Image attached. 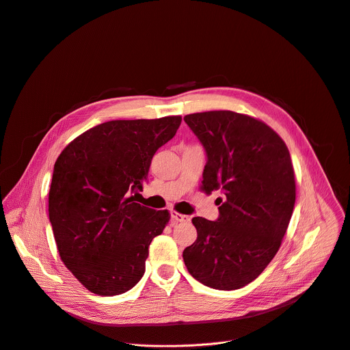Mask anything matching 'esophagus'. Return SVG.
Listing matches in <instances>:
<instances>
[{"instance_id":"1","label":"esophagus","mask_w":350,"mask_h":350,"mask_svg":"<svg viewBox=\"0 0 350 350\" xmlns=\"http://www.w3.org/2000/svg\"><path fill=\"white\" fill-rule=\"evenodd\" d=\"M171 218H172L174 224H182V222H189L190 221V218L187 215H183V214L176 213V211H171Z\"/></svg>"}]
</instances>
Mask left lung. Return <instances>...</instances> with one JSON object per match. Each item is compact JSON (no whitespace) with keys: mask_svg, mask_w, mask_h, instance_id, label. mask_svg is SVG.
Returning a JSON list of instances; mask_svg holds the SVG:
<instances>
[{"mask_svg":"<svg viewBox=\"0 0 350 350\" xmlns=\"http://www.w3.org/2000/svg\"><path fill=\"white\" fill-rule=\"evenodd\" d=\"M206 164L202 191L221 189L219 218L191 219L197 240L183 260L197 282L237 290L265 270L282 245L295 204V176L287 145L263 121L230 110L187 114Z\"/></svg>","mask_w":350,"mask_h":350,"instance_id":"8db88e82","label":"left lung"}]
</instances>
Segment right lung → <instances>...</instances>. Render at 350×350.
Returning <instances> with one entry per match:
<instances>
[{
    "instance_id": "1",
    "label": "right lung",
    "mask_w": 350,
    "mask_h": 350,
    "mask_svg": "<svg viewBox=\"0 0 350 350\" xmlns=\"http://www.w3.org/2000/svg\"><path fill=\"white\" fill-rule=\"evenodd\" d=\"M180 116L114 120L70 142L59 154L48 213L64 266L91 293L131 290L145 273L152 240L170 221L136 202L154 153L175 136Z\"/></svg>"
}]
</instances>
